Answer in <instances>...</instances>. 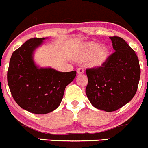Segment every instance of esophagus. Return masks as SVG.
I'll return each instance as SVG.
<instances>
[{"instance_id":"obj_1","label":"esophagus","mask_w":148,"mask_h":148,"mask_svg":"<svg viewBox=\"0 0 148 148\" xmlns=\"http://www.w3.org/2000/svg\"><path fill=\"white\" fill-rule=\"evenodd\" d=\"M77 74H83L84 71H84L83 68H78V69H77Z\"/></svg>"}]
</instances>
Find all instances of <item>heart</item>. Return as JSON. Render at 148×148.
<instances>
[{"label": "heart", "instance_id": "1", "mask_svg": "<svg viewBox=\"0 0 148 148\" xmlns=\"http://www.w3.org/2000/svg\"><path fill=\"white\" fill-rule=\"evenodd\" d=\"M109 50L106 47H100L96 42H89L81 48L76 59L79 61H85L89 58L88 64L91 67H101L107 62Z\"/></svg>", "mask_w": 148, "mask_h": 148}]
</instances>
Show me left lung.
<instances>
[{"mask_svg":"<svg viewBox=\"0 0 148 148\" xmlns=\"http://www.w3.org/2000/svg\"><path fill=\"white\" fill-rule=\"evenodd\" d=\"M114 52L101 67L86 69L85 93L93 107L106 112L121 108L135 96L140 78L134 50L118 36H110Z\"/></svg>","mask_w":148,"mask_h":148,"instance_id":"obj_1","label":"left lung"}]
</instances>
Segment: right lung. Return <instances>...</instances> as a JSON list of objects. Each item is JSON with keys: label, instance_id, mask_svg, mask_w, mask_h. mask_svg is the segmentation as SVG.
Here are the masks:
<instances>
[{"label": "right lung", "instance_id": "add662e5", "mask_svg": "<svg viewBox=\"0 0 148 148\" xmlns=\"http://www.w3.org/2000/svg\"><path fill=\"white\" fill-rule=\"evenodd\" d=\"M45 38L27 40L12 53L7 72L9 90L16 103L34 114H47L57 109L65 88L75 78L77 71L60 72L39 69L33 60V52Z\"/></svg>", "mask_w": 148, "mask_h": 148}]
</instances>
